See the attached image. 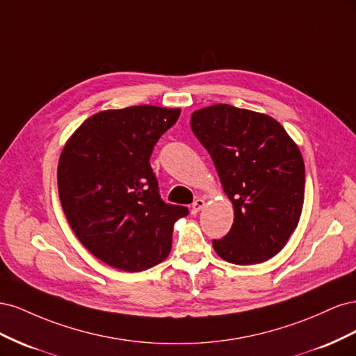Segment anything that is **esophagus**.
Instances as JSON below:
<instances>
[{
    "label": "esophagus",
    "mask_w": 356,
    "mask_h": 356,
    "mask_svg": "<svg viewBox=\"0 0 356 356\" xmlns=\"http://www.w3.org/2000/svg\"><path fill=\"white\" fill-rule=\"evenodd\" d=\"M203 207H204V200L202 197L196 199L195 202H193V204H191V213L196 215L200 209H203Z\"/></svg>",
    "instance_id": "1"
}]
</instances>
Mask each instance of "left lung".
<instances>
[{
	"label": "left lung",
	"instance_id": "obj_1",
	"mask_svg": "<svg viewBox=\"0 0 356 356\" xmlns=\"http://www.w3.org/2000/svg\"><path fill=\"white\" fill-rule=\"evenodd\" d=\"M190 126L233 203L230 232L212 241L222 260L250 266L282 251L305 202V161L273 117L229 104L196 110Z\"/></svg>",
	"mask_w": 356,
	"mask_h": 356
}]
</instances>
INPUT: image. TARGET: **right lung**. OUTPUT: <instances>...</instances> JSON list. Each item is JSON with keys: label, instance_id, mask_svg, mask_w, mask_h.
I'll return each instance as SVG.
<instances>
[{"label": "right lung", "instance_id": "1", "mask_svg": "<svg viewBox=\"0 0 356 356\" xmlns=\"http://www.w3.org/2000/svg\"><path fill=\"white\" fill-rule=\"evenodd\" d=\"M179 108L156 105L89 117L63 147L58 165L62 209L79 241L118 270L141 272L172 248L177 220L188 209L160 199L149 156Z\"/></svg>", "mask_w": 356, "mask_h": 356}]
</instances>
